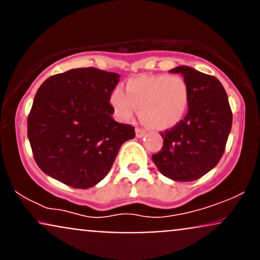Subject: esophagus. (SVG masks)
<instances>
[{"label":"esophagus","instance_id":"34e87169","mask_svg":"<svg viewBox=\"0 0 260 260\" xmlns=\"http://www.w3.org/2000/svg\"><path fill=\"white\" fill-rule=\"evenodd\" d=\"M145 131L142 129V128H136V136L138 137V138H143V137L145 136Z\"/></svg>","mask_w":260,"mask_h":260}]
</instances>
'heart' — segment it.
I'll use <instances>...</instances> for the list:
<instances>
[{
	"mask_svg": "<svg viewBox=\"0 0 260 260\" xmlns=\"http://www.w3.org/2000/svg\"><path fill=\"white\" fill-rule=\"evenodd\" d=\"M126 94L115 89L110 104L117 117L131 121L140 110L142 120L157 131L171 129L183 120L189 104V88L178 74L138 76L128 79Z\"/></svg>",
	"mask_w": 260,
	"mask_h": 260,
	"instance_id": "heart-1",
	"label": "heart"
}]
</instances>
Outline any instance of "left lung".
Returning a JSON list of instances; mask_svg holds the SVG:
<instances>
[{
	"mask_svg": "<svg viewBox=\"0 0 260 260\" xmlns=\"http://www.w3.org/2000/svg\"><path fill=\"white\" fill-rule=\"evenodd\" d=\"M183 76L189 88L188 113L177 126L161 133L164 145L153 161L164 176L189 182L213 170L225 151L232 127L229 98L215 77L192 67L170 71Z\"/></svg>",
	"mask_w": 260,
	"mask_h": 260,
	"instance_id": "8db88e82",
	"label": "left lung"
}]
</instances>
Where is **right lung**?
<instances>
[{
    "label": "right lung",
    "mask_w": 260,
    "mask_h": 260,
    "mask_svg": "<svg viewBox=\"0 0 260 260\" xmlns=\"http://www.w3.org/2000/svg\"><path fill=\"white\" fill-rule=\"evenodd\" d=\"M117 73L76 68L40 85L28 117V138L38 166L62 183L90 188L105 178L134 127L112 118L110 95Z\"/></svg>",
    "instance_id": "obj_1"
}]
</instances>
